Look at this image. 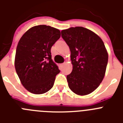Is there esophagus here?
Listing matches in <instances>:
<instances>
[{
  "instance_id": "obj_1",
  "label": "esophagus",
  "mask_w": 123,
  "mask_h": 123,
  "mask_svg": "<svg viewBox=\"0 0 123 123\" xmlns=\"http://www.w3.org/2000/svg\"><path fill=\"white\" fill-rule=\"evenodd\" d=\"M65 63H62V64H61V66H62H62H63V65H65Z\"/></svg>"
}]
</instances>
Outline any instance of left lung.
Here are the masks:
<instances>
[{"label":"left lung","instance_id":"obj_1","mask_svg":"<svg viewBox=\"0 0 123 123\" xmlns=\"http://www.w3.org/2000/svg\"><path fill=\"white\" fill-rule=\"evenodd\" d=\"M61 32L71 51L73 70L67 76L68 86L78 95L91 94L105 76L108 55L104 42L83 27H72Z\"/></svg>","mask_w":123,"mask_h":123}]
</instances>
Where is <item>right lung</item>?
I'll list each match as a JSON object with an SVG mask.
<instances>
[{
    "mask_svg": "<svg viewBox=\"0 0 123 123\" xmlns=\"http://www.w3.org/2000/svg\"><path fill=\"white\" fill-rule=\"evenodd\" d=\"M60 36L58 29L38 25L28 29L18 42L15 69L23 86L32 94H44L54 86L60 71L52 60L50 50Z\"/></svg>",
    "mask_w": 123,
    "mask_h": 123,
    "instance_id": "right-lung-1",
    "label": "right lung"
}]
</instances>
